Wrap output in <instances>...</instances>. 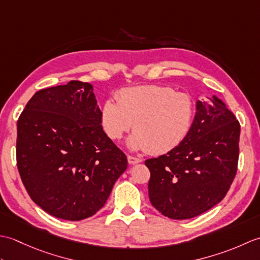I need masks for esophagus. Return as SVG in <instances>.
<instances>
[{
    "mask_svg": "<svg viewBox=\"0 0 260 260\" xmlns=\"http://www.w3.org/2000/svg\"><path fill=\"white\" fill-rule=\"evenodd\" d=\"M127 159H128V163H129V164H137V163H141V162H142L141 158L131 156V155L127 156Z\"/></svg>",
    "mask_w": 260,
    "mask_h": 260,
    "instance_id": "obj_1",
    "label": "esophagus"
}]
</instances>
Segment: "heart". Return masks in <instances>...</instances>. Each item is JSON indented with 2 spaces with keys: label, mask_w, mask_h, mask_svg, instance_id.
<instances>
[{
  "label": "heart",
  "mask_w": 260,
  "mask_h": 260,
  "mask_svg": "<svg viewBox=\"0 0 260 260\" xmlns=\"http://www.w3.org/2000/svg\"><path fill=\"white\" fill-rule=\"evenodd\" d=\"M117 99L103 103L102 126L112 140L121 139L133 127L135 132L127 140L132 151L161 155L178 147L189 134L194 105L185 93L148 85L123 88Z\"/></svg>",
  "instance_id": "1"
}]
</instances>
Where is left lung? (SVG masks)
I'll list each match as a JSON object with an SVG mask.
<instances>
[{
    "label": "left lung",
    "instance_id": "1",
    "mask_svg": "<svg viewBox=\"0 0 260 260\" xmlns=\"http://www.w3.org/2000/svg\"><path fill=\"white\" fill-rule=\"evenodd\" d=\"M185 140L171 152L148 158V197L163 215L185 220L222 200L237 173L240 125L217 97L197 101Z\"/></svg>",
    "mask_w": 260,
    "mask_h": 260
}]
</instances>
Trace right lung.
I'll use <instances>...</instances> for the list:
<instances>
[{
	"label": "right lung",
	"instance_id": "obj_1",
	"mask_svg": "<svg viewBox=\"0 0 260 260\" xmlns=\"http://www.w3.org/2000/svg\"><path fill=\"white\" fill-rule=\"evenodd\" d=\"M16 162L32 201L53 217L89 218L127 169L103 131L89 82L71 80L32 96L18 120Z\"/></svg>",
	"mask_w": 260,
	"mask_h": 260
}]
</instances>
